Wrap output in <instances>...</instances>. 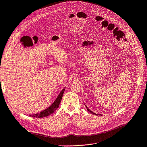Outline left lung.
<instances>
[{
	"mask_svg": "<svg viewBox=\"0 0 147 147\" xmlns=\"http://www.w3.org/2000/svg\"><path fill=\"white\" fill-rule=\"evenodd\" d=\"M86 106V105H85ZM86 109H87V110L89 111V112H90L91 114H93V115H96V116H97V115H99V114H96L95 113H93V111H92L91 110H90L89 108L87 107V106H86Z\"/></svg>",
	"mask_w": 147,
	"mask_h": 147,
	"instance_id": "obj_1",
	"label": "left lung"
}]
</instances>
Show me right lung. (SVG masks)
I'll use <instances>...</instances> for the list:
<instances>
[{"instance_id":"right-lung-1","label":"right lung","mask_w":147,"mask_h":147,"mask_svg":"<svg viewBox=\"0 0 147 147\" xmlns=\"http://www.w3.org/2000/svg\"><path fill=\"white\" fill-rule=\"evenodd\" d=\"M65 87L63 89H62V90L61 91V93H59V94L57 97V98L56 99V100H54V102L53 103V104L50 107H48L47 109L40 111V113L34 114V115H30V116H31L32 117L40 118V117H47L49 115H51V114H53L54 111H55L57 109V108L59 106V104L61 102L62 96H63V93L65 91Z\"/></svg>"}]
</instances>
